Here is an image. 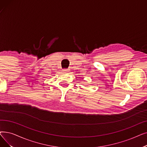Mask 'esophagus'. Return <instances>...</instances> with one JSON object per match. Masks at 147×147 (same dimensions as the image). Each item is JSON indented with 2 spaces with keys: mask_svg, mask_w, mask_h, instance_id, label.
I'll use <instances>...</instances> for the list:
<instances>
[{
  "mask_svg": "<svg viewBox=\"0 0 147 147\" xmlns=\"http://www.w3.org/2000/svg\"><path fill=\"white\" fill-rule=\"evenodd\" d=\"M62 71L64 73H67V72H68V69H62Z\"/></svg>",
  "mask_w": 147,
  "mask_h": 147,
  "instance_id": "obj_1",
  "label": "esophagus"
}]
</instances>
